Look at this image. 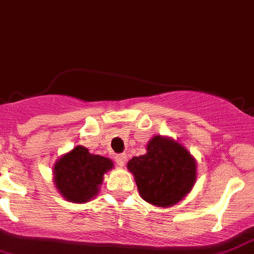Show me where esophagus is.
Here are the masks:
<instances>
[{
	"label": "esophagus",
	"instance_id": "34e87169",
	"mask_svg": "<svg viewBox=\"0 0 254 254\" xmlns=\"http://www.w3.org/2000/svg\"><path fill=\"white\" fill-rule=\"evenodd\" d=\"M115 160H116V164H118L119 166H124L125 162H127V154L125 153L118 154V156L115 157Z\"/></svg>",
	"mask_w": 254,
	"mask_h": 254
}]
</instances>
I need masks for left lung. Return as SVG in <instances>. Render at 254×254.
Here are the masks:
<instances>
[{"instance_id":"8db88e82","label":"left lung","mask_w":254,"mask_h":254,"mask_svg":"<svg viewBox=\"0 0 254 254\" xmlns=\"http://www.w3.org/2000/svg\"><path fill=\"white\" fill-rule=\"evenodd\" d=\"M127 166L140 197L157 207L180 202L197 179V164L190 152L169 136H153L147 144V153L133 157Z\"/></svg>"}]
</instances>
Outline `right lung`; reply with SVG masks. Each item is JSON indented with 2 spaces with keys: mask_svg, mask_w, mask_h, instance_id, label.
Segmentation results:
<instances>
[{
  "mask_svg": "<svg viewBox=\"0 0 254 254\" xmlns=\"http://www.w3.org/2000/svg\"><path fill=\"white\" fill-rule=\"evenodd\" d=\"M112 167L114 162L110 158L92 154L83 145H76L54 165V183L65 199L84 203L98 194L103 175Z\"/></svg>",
  "mask_w": 254,
  "mask_h": 254,
  "instance_id": "obj_1",
  "label": "right lung"
}]
</instances>
